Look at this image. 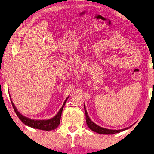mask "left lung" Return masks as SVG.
<instances>
[{
  "label": "left lung",
  "instance_id": "8db88e82",
  "mask_svg": "<svg viewBox=\"0 0 154 154\" xmlns=\"http://www.w3.org/2000/svg\"><path fill=\"white\" fill-rule=\"evenodd\" d=\"M84 112H85L86 120V124L88 125V128L91 130L93 131H95L96 133L100 134H114L116 133H120L121 131H123L125 130L129 129V128L131 127V126L128 127L126 128H124V129H122V130H110V129H106V128L100 127L99 125L96 124L94 122H93L92 120H91L89 116L88 115L85 105H84Z\"/></svg>",
  "mask_w": 154,
  "mask_h": 154
}]
</instances>
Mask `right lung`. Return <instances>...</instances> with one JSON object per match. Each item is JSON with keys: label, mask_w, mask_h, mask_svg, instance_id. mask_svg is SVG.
<instances>
[{"label": "right lung", "mask_w": 154, "mask_h": 154, "mask_svg": "<svg viewBox=\"0 0 154 154\" xmlns=\"http://www.w3.org/2000/svg\"><path fill=\"white\" fill-rule=\"evenodd\" d=\"M69 96L65 100V101L63 103V105H62V108H60V109L57 114H56V115L54 117H53L51 119H49V120H32V119H30L29 118L24 116L23 115H22L17 110V109L15 107V106L13 103V102H12L11 98V100L12 107H13L14 109L15 113L17 114V116L22 121L23 123H24L25 125H28V126H30L33 128H36V129H39V130H46V131H51V130L56 129V128L59 125L60 122L62 112V110H63V108Z\"/></svg>", "instance_id": "1"}]
</instances>
